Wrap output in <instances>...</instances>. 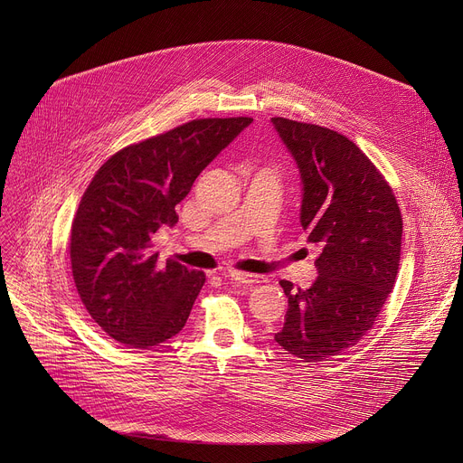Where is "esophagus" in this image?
Here are the masks:
<instances>
[{
    "mask_svg": "<svg viewBox=\"0 0 463 463\" xmlns=\"http://www.w3.org/2000/svg\"><path fill=\"white\" fill-rule=\"evenodd\" d=\"M227 277L240 284V286H254V284H261L263 282V277H258V275H250V273H243V271H229Z\"/></svg>",
    "mask_w": 463,
    "mask_h": 463,
    "instance_id": "esophagus-1",
    "label": "esophagus"
}]
</instances>
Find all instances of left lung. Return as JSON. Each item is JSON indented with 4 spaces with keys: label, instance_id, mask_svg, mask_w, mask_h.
Masks as SVG:
<instances>
[{
    "label": "left lung",
    "instance_id": "left-lung-1",
    "mask_svg": "<svg viewBox=\"0 0 463 463\" xmlns=\"http://www.w3.org/2000/svg\"><path fill=\"white\" fill-rule=\"evenodd\" d=\"M302 184L300 225L320 247L307 289L288 280L275 341L304 363L355 346L373 326L400 269L403 220L373 163L348 137L317 124L271 118Z\"/></svg>",
    "mask_w": 463,
    "mask_h": 463
}]
</instances>
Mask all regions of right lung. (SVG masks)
<instances>
[{"instance_id":"add662e5","label":"right lung","mask_w":463,"mask_h":463,"mask_svg":"<svg viewBox=\"0 0 463 463\" xmlns=\"http://www.w3.org/2000/svg\"><path fill=\"white\" fill-rule=\"evenodd\" d=\"M250 122L190 120L122 148L95 174L71 227V269L82 304L111 339L150 348L186 324L205 275L161 263L152 238L177 223L175 205L195 177Z\"/></svg>"}]
</instances>
